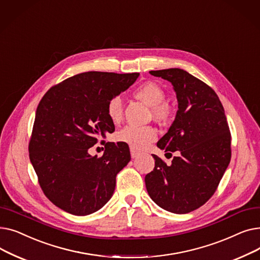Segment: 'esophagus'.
Instances as JSON below:
<instances>
[{"label":"esophagus","instance_id":"esophagus-1","mask_svg":"<svg viewBox=\"0 0 260 260\" xmlns=\"http://www.w3.org/2000/svg\"><path fill=\"white\" fill-rule=\"evenodd\" d=\"M131 156H132V158H133V159H135V158H137V157L139 156V152H137V151H136V149H135V148L131 147Z\"/></svg>","mask_w":260,"mask_h":260}]
</instances>
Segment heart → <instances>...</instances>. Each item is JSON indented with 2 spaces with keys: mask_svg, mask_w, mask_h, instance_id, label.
I'll return each instance as SVG.
<instances>
[{
  "mask_svg": "<svg viewBox=\"0 0 260 260\" xmlns=\"http://www.w3.org/2000/svg\"><path fill=\"white\" fill-rule=\"evenodd\" d=\"M135 95L145 104L152 107L153 116L162 122H167L172 117V111L166 100V91L155 82H145L135 90ZM107 114L113 122H118L122 118L123 103L120 97H115L108 102ZM157 137L156 132L151 126L127 125L117 134V139L134 148L142 149Z\"/></svg>",
  "mask_w": 260,
  "mask_h": 260,
  "instance_id": "b5f03b06",
  "label": "heart"
}]
</instances>
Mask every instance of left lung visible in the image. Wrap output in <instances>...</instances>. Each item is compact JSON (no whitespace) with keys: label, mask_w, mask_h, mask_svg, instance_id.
<instances>
[{"label":"left lung","mask_w":260,"mask_h":260,"mask_svg":"<svg viewBox=\"0 0 260 260\" xmlns=\"http://www.w3.org/2000/svg\"><path fill=\"white\" fill-rule=\"evenodd\" d=\"M149 74L171 82L176 92L178 111L157 146L178 155L171 166L153 155L155 169L145 176L146 189L163 210L186 214L213 196L230 165L226 117L216 92L193 75L180 68Z\"/></svg>","instance_id":"obj_1"}]
</instances>
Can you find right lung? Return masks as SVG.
Masks as SVG:
<instances>
[{
    "label": "right lung",
    "instance_id": "1",
    "mask_svg": "<svg viewBox=\"0 0 260 260\" xmlns=\"http://www.w3.org/2000/svg\"><path fill=\"white\" fill-rule=\"evenodd\" d=\"M138 77V73H82L51 87L40 101L29 158L45 196L61 210L86 216L112 198L116 176L131 160L128 145L107 142L100 158L88 149L115 132L108 102Z\"/></svg>",
    "mask_w": 260,
    "mask_h": 260
}]
</instances>
